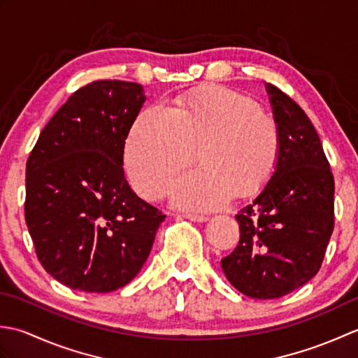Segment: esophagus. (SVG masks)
Returning <instances> with one entry per match:
<instances>
[{"mask_svg":"<svg viewBox=\"0 0 358 358\" xmlns=\"http://www.w3.org/2000/svg\"><path fill=\"white\" fill-rule=\"evenodd\" d=\"M183 217L185 218H187V220H191V222H195V223H204V222H208V217H204V215H196V214H183Z\"/></svg>","mask_w":358,"mask_h":358,"instance_id":"obj_1","label":"esophagus"}]
</instances>
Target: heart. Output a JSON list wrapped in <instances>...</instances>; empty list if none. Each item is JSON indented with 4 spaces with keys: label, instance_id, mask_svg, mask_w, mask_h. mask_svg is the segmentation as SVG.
Here are the masks:
<instances>
[{
    "label": "heart",
    "instance_id": "heart-1",
    "mask_svg": "<svg viewBox=\"0 0 358 358\" xmlns=\"http://www.w3.org/2000/svg\"><path fill=\"white\" fill-rule=\"evenodd\" d=\"M192 149L200 167L175 180L172 204L218 209L234 194L254 195L269 183L281 154L280 126L252 98L226 86L180 96L172 108L149 104L135 117L123 149L135 191L149 200L162 196Z\"/></svg>",
    "mask_w": 358,
    "mask_h": 358
}]
</instances>
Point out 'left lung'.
Segmentation results:
<instances>
[{
  "label": "left lung",
  "mask_w": 358,
  "mask_h": 358,
  "mask_svg": "<svg viewBox=\"0 0 358 358\" xmlns=\"http://www.w3.org/2000/svg\"><path fill=\"white\" fill-rule=\"evenodd\" d=\"M281 132L275 173L235 218L237 248L222 260L229 283L248 296L280 299L320 271L334 231V175L315 127L283 90L268 85Z\"/></svg>",
  "instance_id": "8db88e82"
}]
</instances>
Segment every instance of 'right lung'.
Listing matches in <instances>:
<instances>
[{
    "label": "right lung",
    "mask_w": 358,
    "mask_h": 358,
    "mask_svg": "<svg viewBox=\"0 0 358 358\" xmlns=\"http://www.w3.org/2000/svg\"><path fill=\"white\" fill-rule=\"evenodd\" d=\"M144 100L136 83H89L50 118L27 158L24 217L36 257L72 289L126 286L166 218L124 178V141Z\"/></svg>",
    "instance_id": "right-lung-1"
}]
</instances>
